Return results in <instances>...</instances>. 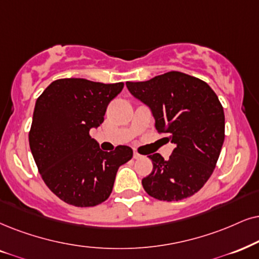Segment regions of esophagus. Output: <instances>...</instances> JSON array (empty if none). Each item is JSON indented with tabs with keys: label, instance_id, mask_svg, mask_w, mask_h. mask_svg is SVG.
<instances>
[{
	"label": "esophagus",
	"instance_id": "obj_1",
	"mask_svg": "<svg viewBox=\"0 0 259 259\" xmlns=\"http://www.w3.org/2000/svg\"><path fill=\"white\" fill-rule=\"evenodd\" d=\"M140 158H142V155H141V154H139L137 152H134V159H140Z\"/></svg>",
	"mask_w": 259,
	"mask_h": 259
}]
</instances>
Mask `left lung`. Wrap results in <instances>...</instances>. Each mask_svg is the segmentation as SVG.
Here are the masks:
<instances>
[{"label": "left lung", "instance_id": "8db88e82", "mask_svg": "<svg viewBox=\"0 0 259 259\" xmlns=\"http://www.w3.org/2000/svg\"><path fill=\"white\" fill-rule=\"evenodd\" d=\"M137 100L149 107L155 129L166 133L176 148L168 160L159 153L148 158L153 171L143 189L160 201H181L207 183L225 140V113L208 83L181 71H169L143 82H126Z\"/></svg>", "mask_w": 259, "mask_h": 259}]
</instances>
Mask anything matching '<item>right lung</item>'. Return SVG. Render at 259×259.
Masks as SVG:
<instances>
[{"label":"right lung","instance_id":"add662e5","mask_svg":"<svg viewBox=\"0 0 259 259\" xmlns=\"http://www.w3.org/2000/svg\"><path fill=\"white\" fill-rule=\"evenodd\" d=\"M123 87V82L60 78L35 101L29 148L42 181L68 204L94 207L106 201L119 166L133 158L130 147L104 152L90 136Z\"/></svg>","mask_w":259,"mask_h":259}]
</instances>
